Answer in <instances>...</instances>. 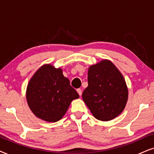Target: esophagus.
I'll return each mask as SVG.
<instances>
[{"mask_svg": "<svg viewBox=\"0 0 154 154\" xmlns=\"http://www.w3.org/2000/svg\"><path fill=\"white\" fill-rule=\"evenodd\" d=\"M77 93H78V94H79V96L81 97L82 93V89H77Z\"/></svg>", "mask_w": 154, "mask_h": 154, "instance_id": "esophagus-1", "label": "esophagus"}]
</instances>
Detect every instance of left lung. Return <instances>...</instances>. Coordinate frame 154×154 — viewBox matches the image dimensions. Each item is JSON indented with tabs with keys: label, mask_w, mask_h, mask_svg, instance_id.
I'll list each match as a JSON object with an SVG mask.
<instances>
[{
	"label": "left lung",
	"mask_w": 154,
	"mask_h": 154,
	"mask_svg": "<svg viewBox=\"0 0 154 154\" xmlns=\"http://www.w3.org/2000/svg\"><path fill=\"white\" fill-rule=\"evenodd\" d=\"M129 96L124 76L109 60L88 69V87L82 99L92 115L103 122L114 119L123 112Z\"/></svg>",
	"instance_id": "8db88e82"
}]
</instances>
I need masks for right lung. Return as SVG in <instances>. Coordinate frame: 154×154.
<instances>
[{
  "label": "right lung",
  "mask_w": 154,
  "mask_h": 154,
  "mask_svg": "<svg viewBox=\"0 0 154 154\" xmlns=\"http://www.w3.org/2000/svg\"><path fill=\"white\" fill-rule=\"evenodd\" d=\"M79 97L64 77L62 68L45 64L31 77L26 89L29 108L37 117L56 122L63 117L71 102Z\"/></svg>",
  "instance_id": "1"
}]
</instances>
